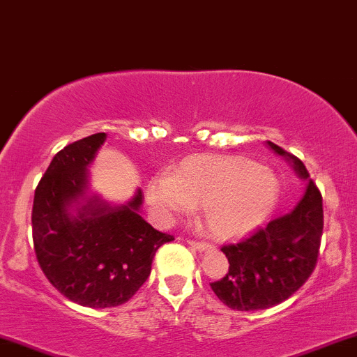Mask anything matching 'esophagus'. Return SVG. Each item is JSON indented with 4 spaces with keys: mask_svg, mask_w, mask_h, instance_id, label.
Segmentation results:
<instances>
[{
    "mask_svg": "<svg viewBox=\"0 0 357 357\" xmlns=\"http://www.w3.org/2000/svg\"><path fill=\"white\" fill-rule=\"evenodd\" d=\"M187 243L190 245V247H194L195 250H208L209 243L208 241H202V240H194V238H189L187 240Z\"/></svg>",
    "mask_w": 357,
    "mask_h": 357,
    "instance_id": "34e87169",
    "label": "esophagus"
}]
</instances>
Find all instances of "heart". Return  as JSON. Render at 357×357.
I'll list each match as a JSON object with an SVG mask.
<instances>
[{"mask_svg": "<svg viewBox=\"0 0 357 357\" xmlns=\"http://www.w3.org/2000/svg\"><path fill=\"white\" fill-rule=\"evenodd\" d=\"M279 180L269 168L228 156H190L172 177L153 178L146 199L158 216L170 220L204 208L208 228L220 236L250 231L278 202Z\"/></svg>", "mask_w": 357, "mask_h": 357, "instance_id": "heart-1", "label": "heart"}]
</instances>
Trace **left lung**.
Segmentation results:
<instances>
[{"instance_id":"obj_1","label":"left lung","mask_w":357,"mask_h":357,"mask_svg":"<svg viewBox=\"0 0 357 357\" xmlns=\"http://www.w3.org/2000/svg\"><path fill=\"white\" fill-rule=\"evenodd\" d=\"M294 165L301 178L310 174L298 156L267 141ZM324 231V208L317 183L308 180L303 199L291 213L274 218L252 235L221 247L228 272L211 289L228 308L255 312L279 305L296 293L315 271Z\"/></svg>"}]
</instances>
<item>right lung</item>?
<instances>
[{"label": "right lung", "instance_id": "1", "mask_svg": "<svg viewBox=\"0 0 357 357\" xmlns=\"http://www.w3.org/2000/svg\"><path fill=\"white\" fill-rule=\"evenodd\" d=\"M103 141L105 132H97L61 149L42 175L32 208L42 272L64 298L90 308L131 300L151 274L156 250L174 240L137 214L141 190L121 208L90 201L78 216H70L68 206L85 192L86 167Z\"/></svg>", "mask_w": 357, "mask_h": 357}]
</instances>
